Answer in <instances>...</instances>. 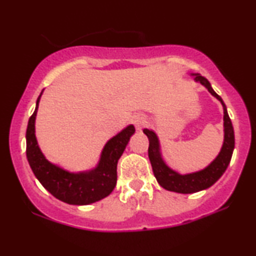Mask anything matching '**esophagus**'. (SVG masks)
<instances>
[{"mask_svg":"<svg viewBox=\"0 0 256 256\" xmlns=\"http://www.w3.org/2000/svg\"><path fill=\"white\" fill-rule=\"evenodd\" d=\"M132 124H135V127H136V129H138V132H141L142 128L146 124V115L144 114H141V113H138V114L132 115Z\"/></svg>","mask_w":256,"mask_h":256,"instance_id":"obj_1","label":"esophagus"}]
</instances>
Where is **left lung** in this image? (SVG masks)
Segmentation results:
<instances>
[{
    "mask_svg": "<svg viewBox=\"0 0 256 256\" xmlns=\"http://www.w3.org/2000/svg\"><path fill=\"white\" fill-rule=\"evenodd\" d=\"M191 76H194L196 82H200L222 104L224 142L218 156L204 169L196 171V172L182 174L171 169L166 163V160H163L162 152H160V140L157 138L156 132L152 129H143V132L149 138L148 155L157 182L166 190L177 192V194H194V192L205 190V188L212 186L222 176L227 166H228L234 150V142H236L232 122H230L228 113H227V108L222 98L213 90L211 84L208 79L202 76L199 73H191Z\"/></svg>",
    "mask_w": 256,
    "mask_h": 256,
    "instance_id": "8db88e82",
    "label": "left lung"
}]
</instances>
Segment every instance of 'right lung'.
<instances>
[{"instance_id": "obj_1", "label": "right lung", "mask_w": 256, "mask_h": 256, "mask_svg": "<svg viewBox=\"0 0 256 256\" xmlns=\"http://www.w3.org/2000/svg\"><path fill=\"white\" fill-rule=\"evenodd\" d=\"M42 94L43 90L28 122L26 135V158L34 176L54 197L70 205H88L110 196L116 185L118 162L135 132L134 126H127L104 144L96 168L71 172L48 160L38 146L34 122Z\"/></svg>"}]
</instances>
